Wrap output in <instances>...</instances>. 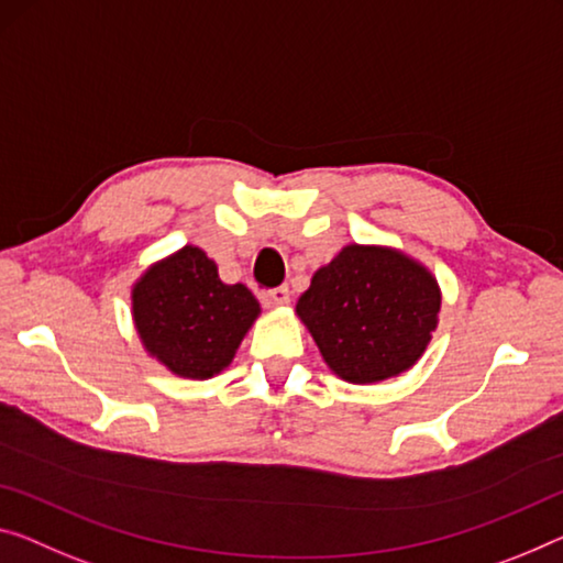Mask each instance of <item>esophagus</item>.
Here are the masks:
<instances>
[{
  "label": "esophagus",
  "instance_id": "34e87169",
  "mask_svg": "<svg viewBox=\"0 0 563 563\" xmlns=\"http://www.w3.org/2000/svg\"><path fill=\"white\" fill-rule=\"evenodd\" d=\"M266 297H269V305L272 307H284V305H289L291 294H289V287H276V289H272L269 294H266Z\"/></svg>",
  "mask_w": 563,
  "mask_h": 563
}]
</instances>
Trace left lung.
Masks as SVG:
<instances>
[{"mask_svg":"<svg viewBox=\"0 0 563 563\" xmlns=\"http://www.w3.org/2000/svg\"><path fill=\"white\" fill-rule=\"evenodd\" d=\"M440 287L400 249L347 244L319 266L297 317L336 377L375 385L408 372L438 330Z\"/></svg>","mask_w":563,"mask_h":563,"instance_id":"obj_1","label":"left lung"}]
</instances>
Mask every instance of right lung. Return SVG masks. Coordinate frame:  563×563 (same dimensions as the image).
I'll use <instances>...</instances> for the list:
<instances>
[{
  "label": "right lung",
  "instance_id": "obj_1",
  "mask_svg": "<svg viewBox=\"0 0 563 563\" xmlns=\"http://www.w3.org/2000/svg\"><path fill=\"white\" fill-rule=\"evenodd\" d=\"M131 307L145 352L188 379H209L227 369L262 314L249 287L223 284L213 258L191 244L141 274Z\"/></svg>",
  "mask_w": 563,
  "mask_h": 563
}]
</instances>
